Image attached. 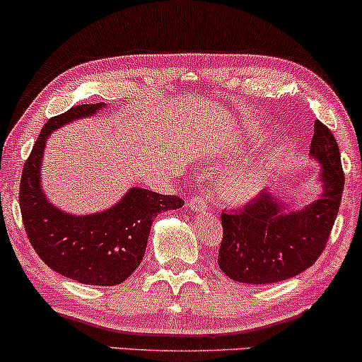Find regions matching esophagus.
Returning a JSON list of instances; mask_svg holds the SVG:
<instances>
[{
    "mask_svg": "<svg viewBox=\"0 0 362 362\" xmlns=\"http://www.w3.org/2000/svg\"><path fill=\"white\" fill-rule=\"evenodd\" d=\"M187 206L190 207V211L192 212H197V214H200V212H206L209 209V204L207 200L202 197V195H192L189 200H187Z\"/></svg>",
    "mask_w": 362,
    "mask_h": 362,
    "instance_id": "1",
    "label": "esophagus"
}]
</instances>
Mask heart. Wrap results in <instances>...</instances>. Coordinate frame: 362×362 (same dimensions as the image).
<instances>
[{"label": "heart", "instance_id": "1", "mask_svg": "<svg viewBox=\"0 0 362 362\" xmlns=\"http://www.w3.org/2000/svg\"><path fill=\"white\" fill-rule=\"evenodd\" d=\"M261 184H263V170L251 168L226 177L219 187V192L223 199L239 202V200L250 199L251 195L258 192Z\"/></svg>", "mask_w": 362, "mask_h": 362}]
</instances>
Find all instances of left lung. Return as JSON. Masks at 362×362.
<instances>
[{
    "mask_svg": "<svg viewBox=\"0 0 362 362\" xmlns=\"http://www.w3.org/2000/svg\"><path fill=\"white\" fill-rule=\"evenodd\" d=\"M310 155L322 163L324 194L302 211L286 212L272 194L256 195L234 212H223V241L217 263L230 280L267 285L310 268L327 246L344 190L337 141L315 121Z\"/></svg>",
    "mask_w": 362,
    "mask_h": 362,
    "instance_id": "obj_1",
    "label": "left lung"
}]
</instances>
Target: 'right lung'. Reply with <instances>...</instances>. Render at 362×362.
Segmentation results:
<instances>
[{"label":"right lung","mask_w":362,"mask_h":362,"mask_svg":"<svg viewBox=\"0 0 362 362\" xmlns=\"http://www.w3.org/2000/svg\"><path fill=\"white\" fill-rule=\"evenodd\" d=\"M103 106L77 104L47 121L23 165L20 209L30 243L47 267L84 285L112 286L139 267L155 217L182 207L184 200L134 187L110 211L93 216H71L50 206L40 187L47 138L59 126L94 115Z\"/></svg>","instance_id":"right-lung-1"}]
</instances>
